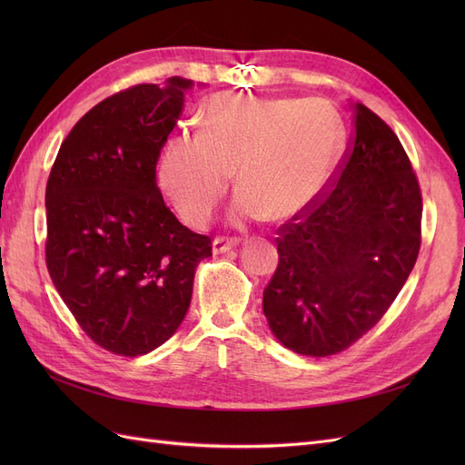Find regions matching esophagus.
<instances>
[{
	"mask_svg": "<svg viewBox=\"0 0 465 465\" xmlns=\"http://www.w3.org/2000/svg\"><path fill=\"white\" fill-rule=\"evenodd\" d=\"M238 244V238H224V236H217L213 241V252L215 254H223V252H229L231 248H234Z\"/></svg>",
	"mask_w": 465,
	"mask_h": 465,
	"instance_id": "34e87169",
	"label": "esophagus"
}]
</instances>
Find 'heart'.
Returning <instances> with one entry per match:
<instances>
[{
    "instance_id": "heart-1",
    "label": "heart",
    "mask_w": 465,
    "mask_h": 465,
    "mask_svg": "<svg viewBox=\"0 0 465 465\" xmlns=\"http://www.w3.org/2000/svg\"><path fill=\"white\" fill-rule=\"evenodd\" d=\"M341 139L337 112L316 98L215 94L202 106L200 134L168 139L157 182L182 219L203 227L236 171V223L287 221L326 188Z\"/></svg>"
}]
</instances>
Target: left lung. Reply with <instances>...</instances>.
<instances>
[{
    "label": "left lung",
    "instance_id": "8db88e82",
    "mask_svg": "<svg viewBox=\"0 0 465 465\" xmlns=\"http://www.w3.org/2000/svg\"><path fill=\"white\" fill-rule=\"evenodd\" d=\"M423 198L390 125L353 106V137L316 202L277 229L279 263L263 289L277 340L308 357L359 341L405 285L420 248Z\"/></svg>",
    "mask_w": 465,
    "mask_h": 465
}]
</instances>
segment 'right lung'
<instances>
[{"label": "right lung", "instance_id": "right-lung-1", "mask_svg": "<svg viewBox=\"0 0 465 465\" xmlns=\"http://www.w3.org/2000/svg\"><path fill=\"white\" fill-rule=\"evenodd\" d=\"M192 81L104 98L67 134L46 184V265L81 330L139 357L178 330L211 238L166 207L154 168Z\"/></svg>", "mask_w": 465, "mask_h": 465}]
</instances>
